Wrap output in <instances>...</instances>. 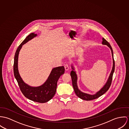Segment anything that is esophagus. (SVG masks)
Wrapping results in <instances>:
<instances>
[{
	"instance_id": "obj_1",
	"label": "esophagus",
	"mask_w": 129,
	"mask_h": 129,
	"mask_svg": "<svg viewBox=\"0 0 129 129\" xmlns=\"http://www.w3.org/2000/svg\"><path fill=\"white\" fill-rule=\"evenodd\" d=\"M64 68H65V69L66 71H68L69 69V65L68 64H65L64 65Z\"/></svg>"
}]
</instances>
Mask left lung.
<instances>
[{
    "instance_id": "obj_1",
    "label": "left lung",
    "mask_w": 129,
    "mask_h": 129,
    "mask_svg": "<svg viewBox=\"0 0 129 129\" xmlns=\"http://www.w3.org/2000/svg\"><path fill=\"white\" fill-rule=\"evenodd\" d=\"M102 44L103 45H107L111 49V53H112V55L113 57V67H112V69L111 72V73L109 76V78L106 83V84L104 85V86L100 89V90L98 91L95 94L91 95V94H89L86 93H84L82 92L78 87L77 85V76L76 74V71H75L74 67L72 65V71L71 72L70 75L71 76L72 81V85L73 86L75 91V93L76 95L80 99L82 100H95L102 95H103L104 93H105L109 88L110 86H111V83H112V77H113V74L114 73L115 70V61L113 58V50L112 48V47L111 46L110 43H109L104 38H102Z\"/></svg>"
}]
</instances>
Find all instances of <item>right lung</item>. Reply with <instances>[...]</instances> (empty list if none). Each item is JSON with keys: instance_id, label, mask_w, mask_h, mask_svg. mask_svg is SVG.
Returning <instances> with one entry per match:
<instances>
[{"instance_id": "1", "label": "right lung", "mask_w": 129, "mask_h": 129, "mask_svg": "<svg viewBox=\"0 0 129 129\" xmlns=\"http://www.w3.org/2000/svg\"><path fill=\"white\" fill-rule=\"evenodd\" d=\"M37 36L33 33L29 34L18 46L16 51L14 62V74L21 91L24 95L29 99L39 103H45L50 100L56 93L57 83L60 77L65 72L64 66H60L52 69L48 79L42 86H31L26 84L21 78L18 68L19 53L22 45Z\"/></svg>"}]
</instances>
